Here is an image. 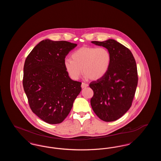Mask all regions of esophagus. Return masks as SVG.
Segmentation results:
<instances>
[{
  "label": "esophagus",
  "mask_w": 161,
  "mask_h": 161,
  "mask_svg": "<svg viewBox=\"0 0 161 161\" xmlns=\"http://www.w3.org/2000/svg\"><path fill=\"white\" fill-rule=\"evenodd\" d=\"M89 85L87 84H86V83H82V84H81V87L82 88H86V87H87Z\"/></svg>",
  "instance_id": "1"
}]
</instances>
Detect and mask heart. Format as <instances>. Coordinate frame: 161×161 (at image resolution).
<instances>
[{
	"instance_id": "heart-1",
	"label": "heart",
	"mask_w": 161,
	"mask_h": 161,
	"mask_svg": "<svg viewBox=\"0 0 161 161\" xmlns=\"http://www.w3.org/2000/svg\"><path fill=\"white\" fill-rule=\"evenodd\" d=\"M71 58L64 59V66L74 80L80 78L83 70L86 78L100 79L107 73L111 62L110 53L104 47H81L71 54Z\"/></svg>"
}]
</instances>
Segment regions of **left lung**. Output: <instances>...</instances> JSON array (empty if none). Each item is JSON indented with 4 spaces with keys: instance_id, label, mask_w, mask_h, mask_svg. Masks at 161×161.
I'll return each instance as SVG.
<instances>
[{
    "instance_id": "left-lung-1",
    "label": "left lung",
    "mask_w": 161,
    "mask_h": 161,
    "mask_svg": "<svg viewBox=\"0 0 161 161\" xmlns=\"http://www.w3.org/2000/svg\"><path fill=\"white\" fill-rule=\"evenodd\" d=\"M92 43L106 47L111 55V62L107 73L89 84L93 91L91 106L101 120L114 121L131 106L138 85L136 61L130 50L114 39Z\"/></svg>"
}]
</instances>
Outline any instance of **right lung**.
<instances>
[{
  "instance_id": "obj_1",
  "label": "right lung",
  "mask_w": 161,
  "mask_h": 161,
  "mask_svg": "<svg viewBox=\"0 0 161 161\" xmlns=\"http://www.w3.org/2000/svg\"><path fill=\"white\" fill-rule=\"evenodd\" d=\"M77 44L42 40L26 57L23 86L33 113L45 122L56 124L69 115L81 91V83L69 77L64 60Z\"/></svg>"
}]
</instances>
